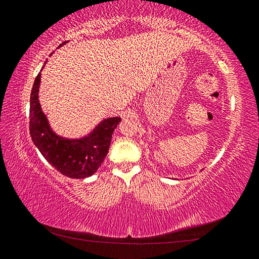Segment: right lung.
Here are the masks:
<instances>
[{
	"label": "right lung",
	"mask_w": 259,
	"mask_h": 259,
	"mask_svg": "<svg viewBox=\"0 0 259 259\" xmlns=\"http://www.w3.org/2000/svg\"><path fill=\"white\" fill-rule=\"evenodd\" d=\"M66 43L68 42H63L59 48ZM39 84L40 72L35 78L30 93L29 131L34 144L45 159L65 176L71 179L92 176L106 158L112 133L121 118L119 116L104 118L90 133L79 138H67L52 128L40 107Z\"/></svg>",
	"instance_id": "right-lung-1"
}]
</instances>
